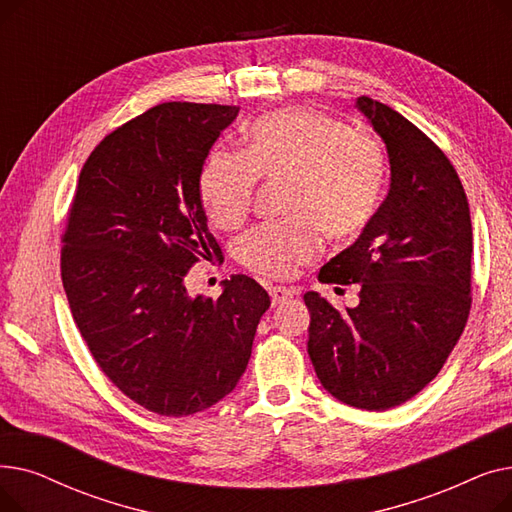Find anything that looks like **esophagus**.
<instances>
[{"label":"esophagus","mask_w":512,"mask_h":512,"mask_svg":"<svg viewBox=\"0 0 512 512\" xmlns=\"http://www.w3.org/2000/svg\"><path fill=\"white\" fill-rule=\"evenodd\" d=\"M270 297H272V305H280L288 299L294 297V290L292 288H286V286H270Z\"/></svg>","instance_id":"obj_1"}]
</instances>
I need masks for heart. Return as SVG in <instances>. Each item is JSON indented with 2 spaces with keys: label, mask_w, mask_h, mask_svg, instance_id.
Segmentation results:
<instances>
[{
  "label": "heart",
  "mask_w": 512,
  "mask_h": 512,
  "mask_svg": "<svg viewBox=\"0 0 512 512\" xmlns=\"http://www.w3.org/2000/svg\"><path fill=\"white\" fill-rule=\"evenodd\" d=\"M384 149L344 122L309 107H288L253 122L245 153L213 147L199 172V197L215 228L232 230L251 213L259 178L288 180L294 218L261 224L236 245L238 261L267 278H288L315 257L321 230L332 240L361 234L386 188Z\"/></svg>",
  "instance_id": "1"
}]
</instances>
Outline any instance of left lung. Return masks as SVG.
I'll list each match as a JSON object with an SVG mask.
<instances>
[{
  "label": "left lung",
  "instance_id": "obj_1",
  "mask_svg": "<svg viewBox=\"0 0 512 512\" xmlns=\"http://www.w3.org/2000/svg\"><path fill=\"white\" fill-rule=\"evenodd\" d=\"M357 107L386 143L390 193L373 222L319 270L326 284H361L338 311L317 292L307 353L332 396L365 411L402 405L432 382L471 311L473 232L465 188L444 151L392 107Z\"/></svg>",
  "mask_w": 512,
  "mask_h": 512
}]
</instances>
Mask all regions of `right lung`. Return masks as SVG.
Returning <instances> with one entry per match:
<instances>
[{"mask_svg":"<svg viewBox=\"0 0 512 512\" xmlns=\"http://www.w3.org/2000/svg\"><path fill=\"white\" fill-rule=\"evenodd\" d=\"M236 105L159 103L122 124L80 170L62 232V282L99 369L143 409L188 417L245 373L267 292L234 274L218 299L186 294L201 259H220L199 172Z\"/></svg>","mask_w":512,"mask_h":512,"instance_id":"add662e5","label":"right lung"}]
</instances>
